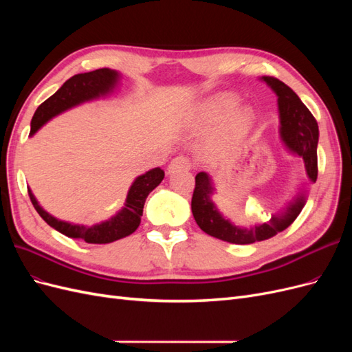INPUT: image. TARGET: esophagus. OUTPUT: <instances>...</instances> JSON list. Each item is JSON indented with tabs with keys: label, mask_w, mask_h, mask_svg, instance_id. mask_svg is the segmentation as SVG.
<instances>
[{
	"label": "esophagus",
	"mask_w": 352,
	"mask_h": 352,
	"mask_svg": "<svg viewBox=\"0 0 352 352\" xmlns=\"http://www.w3.org/2000/svg\"><path fill=\"white\" fill-rule=\"evenodd\" d=\"M190 167H192V163H190L186 157H176L170 162L167 167V173L172 175L175 172H180V170H190Z\"/></svg>",
	"instance_id": "1"
}]
</instances>
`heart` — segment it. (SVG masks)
<instances>
[{"label": "heart", "instance_id": "b5f03b06", "mask_svg": "<svg viewBox=\"0 0 352 352\" xmlns=\"http://www.w3.org/2000/svg\"><path fill=\"white\" fill-rule=\"evenodd\" d=\"M239 98L232 92H220L202 102L192 120L197 129H206L216 124L211 135V145L216 148H228L239 144L248 135L254 124L255 114L247 105H239Z\"/></svg>", "mask_w": 352, "mask_h": 352}]
</instances>
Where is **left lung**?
<instances>
[{
  "instance_id": "obj_1",
  "label": "left lung",
  "mask_w": 352,
  "mask_h": 352,
  "mask_svg": "<svg viewBox=\"0 0 352 352\" xmlns=\"http://www.w3.org/2000/svg\"><path fill=\"white\" fill-rule=\"evenodd\" d=\"M263 80L278 95L282 141L294 154L302 157L308 179L316 182L318 173V126L314 116L287 85L272 76H263ZM212 190L214 188H212L210 176L199 172L195 176V189L192 202H190L197 225L210 236L238 245L254 243L278 235L279 232H283L287 226L292 225L305 204V195L302 192L298 194L286 208L273 214L269 221L258 223V225L247 229L232 225L229 219L220 214L214 202L211 201Z\"/></svg>"
}]
</instances>
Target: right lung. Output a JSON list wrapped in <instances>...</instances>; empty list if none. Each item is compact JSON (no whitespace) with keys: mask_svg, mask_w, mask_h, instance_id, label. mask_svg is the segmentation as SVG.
<instances>
[{"mask_svg":"<svg viewBox=\"0 0 352 352\" xmlns=\"http://www.w3.org/2000/svg\"><path fill=\"white\" fill-rule=\"evenodd\" d=\"M117 82H119V73L111 69H98L88 73L74 74L69 80L63 83V87L51 97L42 102L36 109L30 122V136L34 135L41 126H44L52 117L66 111L74 105H79L85 101L100 98L102 95L110 94ZM164 179V172L160 167H155L145 175L138 176L132 184L124 207L111 219L94 225L91 228L83 225H73V223L61 221L52 217L50 212L42 208L36 198L28 189L32 204H34L38 214L44 219L51 228H54L63 235L73 239H83L88 243H110L133 233L141 223V216L144 211V204L146 197L150 195Z\"/></svg>","mask_w":352,"mask_h":352,"instance_id":"right-lung-1","label":"right lung"}]
</instances>
